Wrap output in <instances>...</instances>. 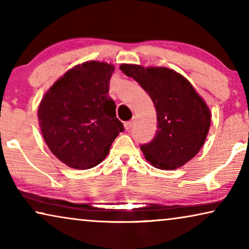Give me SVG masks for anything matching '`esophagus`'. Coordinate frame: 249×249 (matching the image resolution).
I'll return each instance as SVG.
<instances>
[{
  "instance_id": "obj_1",
  "label": "esophagus",
  "mask_w": 249,
  "mask_h": 249,
  "mask_svg": "<svg viewBox=\"0 0 249 249\" xmlns=\"http://www.w3.org/2000/svg\"><path fill=\"white\" fill-rule=\"evenodd\" d=\"M132 124H133V121H132V120H131V121L124 122V128H125V130H129V129H131Z\"/></svg>"
}]
</instances>
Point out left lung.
<instances>
[{"label": "left lung", "instance_id": "obj_1", "mask_svg": "<svg viewBox=\"0 0 249 249\" xmlns=\"http://www.w3.org/2000/svg\"><path fill=\"white\" fill-rule=\"evenodd\" d=\"M120 70L148 93L157 112V131L140 146L145 158L160 169H175L199 153L210 129V110L191 83L166 67L122 64Z\"/></svg>", "mask_w": 249, "mask_h": 249}]
</instances>
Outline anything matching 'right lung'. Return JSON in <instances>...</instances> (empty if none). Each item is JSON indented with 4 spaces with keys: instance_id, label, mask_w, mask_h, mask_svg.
Listing matches in <instances>:
<instances>
[{
    "instance_id": "add662e5",
    "label": "right lung",
    "mask_w": 249,
    "mask_h": 249,
    "mask_svg": "<svg viewBox=\"0 0 249 249\" xmlns=\"http://www.w3.org/2000/svg\"><path fill=\"white\" fill-rule=\"evenodd\" d=\"M111 64L86 62L67 71L47 91L38 107L40 130L50 151L67 166L99 165L124 130L107 95Z\"/></svg>"
}]
</instances>
